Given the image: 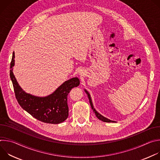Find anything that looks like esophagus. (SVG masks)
Masks as SVG:
<instances>
[{
	"label": "esophagus",
	"mask_w": 160,
	"mask_h": 160,
	"mask_svg": "<svg viewBox=\"0 0 160 160\" xmlns=\"http://www.w3.org/2000/svg\"><path fill=\"white\" fill-rule=\"evenodd\" d=\"M78 73H79V75H84V73H85V70H84V69H80L79 70H78Z\"/></svg>",
	"instance_id": "obj_1"
}]
</instances>
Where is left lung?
Here are the masks:
<instances>
[{"instance_id": "8db88e82", "label": "left lung", "mask_w": 160, "mask_h": 160, "mask_svg": "<svg viewBox=\"0 0 160 160\" xmlns=\"http://www.w3.org/2000/svg\"><path fill=\"white\" fill-rule=\"evenodd\" d=\"M84 90H85V93L87 94V96H88V100H89V102H90V106H91V108H92V109H93V111L94 112L95 115H96V116L97 117V118H98L99 120H101V121H102V122H108V123H111V122H112V123H116L117 122H115V121L111 120H109V119H108V118L104 117V116H102V115H101V114H100L99 112H98L95 109V108H94V106H93V104H92V99H91L90 94L88 93V91H87L86 89H84Z\"/></svg>"}]
</instances>
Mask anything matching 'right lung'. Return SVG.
Masks as SVG:
<instances>
[{"label": "right lung", "mask_w": 160, "mask_h": 160, "mask_svg": "<svg viewBox=\"0 0 160 160\" xmlns=\"http://www.w3.org/2000/svg\"><path fill=\"white\" fill-rule=\"evenodd\" d=\"M14 53L11 62L10 77L12 82L16 98L21 107L29 114L44 123L58 124L63 122L68 117L67 97L72 88L80 85L78 77L65 81L51 94L38 97L27 93L22 89L13 73Z\"/></svg>", "instance_id": "1"}]
</instances>
